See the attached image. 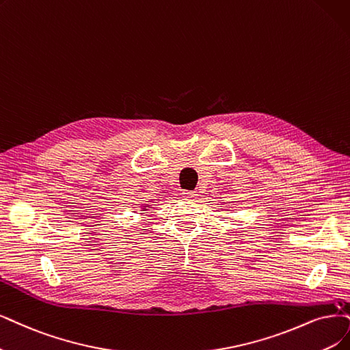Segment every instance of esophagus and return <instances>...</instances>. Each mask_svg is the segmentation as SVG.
<instances>
[{
  "label": "esophagus",
  "mask_w": 350,
  "mask_h": 350,
  "mask_svg": "<svg viewBox=\"0 0 350 350\" xmlns=\"http://www.w3.org/2000/svg\"><path fill=\"white\" fill-rule=\"evenodd\" d=\"M183 196L187 198V199H196L198 198V191H189V190H185L183 191Z\"/></svg>",
  "instance_id": "obj_1"
}]
</instances>
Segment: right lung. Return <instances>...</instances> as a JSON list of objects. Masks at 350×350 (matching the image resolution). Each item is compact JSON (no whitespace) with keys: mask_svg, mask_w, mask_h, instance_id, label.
<instances>
[{"mask_svg":"<svg viewBox=\"0 0 350 350\" xmlns=\"http://www.w3.org/2000/svg\"><path fill=\"white\" fill-rule=\"evenodd\" d=\"M144 208H146V206H144Z\"/></svg>","mask_w":350,"mask_h":350,"instance_id":"add662e5","label":"right lung"}]
</instances>
